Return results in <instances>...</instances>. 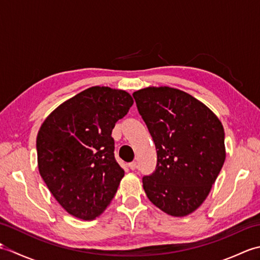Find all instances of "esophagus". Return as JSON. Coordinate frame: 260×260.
Returning <instances> with one entry per match:
<instances>
[{
    "label": "esophagus",
    "mask_w": 260,
    "mask_h": 260,
    "mask_svg": "<svg viewBox=\"0 0 260 260\" xmlns=\"http://www.w3.org/2000/svg\"><path fill=\"white\" fill-rule=\"evenodd\" d=\"M128 167H129V169L131 170H136V168H137V164H136V162H132V163H129L128 164Z\"/></svg>",
    "instance_id": "1"
}]
</instances>
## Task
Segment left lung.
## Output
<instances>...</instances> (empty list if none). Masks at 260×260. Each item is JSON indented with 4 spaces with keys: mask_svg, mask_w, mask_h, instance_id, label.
I'll return each instance as SVG.
<instances>
[{
    "mask_svg": "<svg viewBox=\"0 0 260 260\" xmlns=\"http://www.w3.org/2000/svg\"><path fill=\"white\" fill-rule=\"evenodd\" d=\"M154 141L156 170L143 178L150 201L172 217H185L209 196L225 159L221 121L202 102L172 87L133 93Z\"/></svg>",
    "mask_w": 260,
    "mask_h": 260,
    "instance_id": "1",
    "label": "left lung"
}]
</instances>
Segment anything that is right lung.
<instances>
[{"mask_svg":"<svg viewBox=\"0 0 260 260\" xmlns=\"http://www.w3.org/2000/svg\"><path fill=\"white\" fill-rule=\"evenodd\" d=\"M133 103L125 90L90 87L59 105L39 129V173L74 217L93 220L112 202L125 174L114 156L112 131Z\"/></svg>","mask_w":260,"mask_h":260,"instance_id":"right-lung-1","label":"right lung"}]
</instances>
